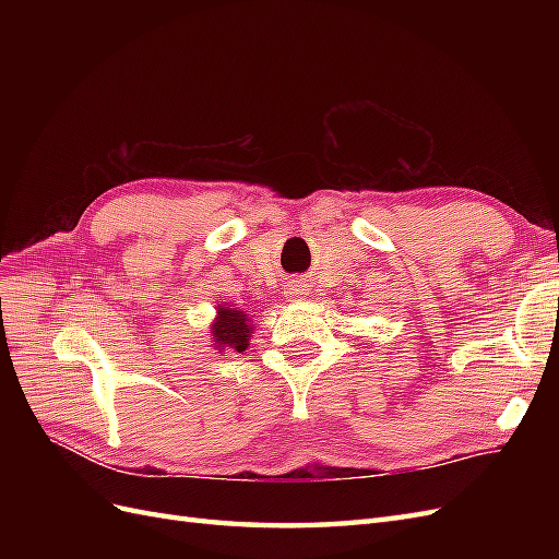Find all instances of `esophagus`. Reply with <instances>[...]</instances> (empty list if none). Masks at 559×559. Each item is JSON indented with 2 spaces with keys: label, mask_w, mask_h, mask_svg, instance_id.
<instances>
[{
  "label": "esophagus",
  "mask_w": 559,
  "mask_h": 559,
  "mask_svg": "<svg viewBox=\"0 0 559 559\" xmlns=\"http://www.w3.org/2000/svg\"><path fill=\"white\" fill-rule=\"evenodd\" d=\"M286 294H289L292 298H298L302 294V286L298 282H289L286 284Z\"/></svg>",
  "instance_id": "obj_1"
}]
</instances>
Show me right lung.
<instances>
[{"instance_id": "obj_1", "label": "right lung", "mask_w": 559, "mask_h": 559, "mask_svg": "<svg viewBox=\"0 0 559 559\" xmlns=\"http://www.w3.org/2000/svg\"><path fill=\"white\" fill-rule=\"evenodd\" d=\"M251 319L233 306H216V317L210 326L212 333V343L214 347L222 349H235V352H245L249 347V337H251Z\"/></svg>"}]
</instances>
